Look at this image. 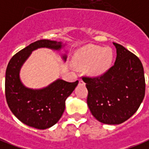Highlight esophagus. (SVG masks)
I'll use <instances>...</instances> for the list:
<instances>
[{"label":"esophagus","mask_w":149,"mask_h":149,"mask_svg":"<svg viewBox=\"0 0 149 149\" xmlns=\"http://www.w3.org/2000/svg\"><path fill=\"white\" fill-rule=\"evenodd\" d=\"M79 82H80L81 84H84V81H83V80H80V81H79Z\"/></svg>","instance_id":"obj_1"}]
</instances>
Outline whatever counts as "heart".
<instances>
[{"instance_id": "heart-1", "label": "heart", "mask_w": 149, "mask_h": 149, "mask_svg": "<svg viewBox=\"0 0 149 149\" xmlns=\"http://www.w3.org/2000/svg\"><path fill=\"white\" fill-rule=\"evenodd\" d=\"M113 54L109 48L102 49L100 46L86 45L76 52L74 65L78 68H87L89 74L99 76L109 68Z\"/></svg>"}]
</instances>
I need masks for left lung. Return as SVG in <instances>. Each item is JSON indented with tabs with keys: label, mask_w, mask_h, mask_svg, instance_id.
Returning a JSON list of instances; mask_svg holds the SVG:
<instances>
[{
	"label": "left lung",
	"mask_w": 149,
	"mask_h": 149,
	"mask_svg": "<svg viewBox=\"0 0 149 149\" xmlns=\"http://www.w3.org/2000/svg\"><path fill=\"white\" fill-rule=\"evenodd\" d=\"M116 49L114 65L95 77H83L86 83L87 104L98 121L119 125L137 111L145 94L142 63L124 46L113 43Z\"/></svg>",
	"instance_id": "8db88e82"
}]
</instances>
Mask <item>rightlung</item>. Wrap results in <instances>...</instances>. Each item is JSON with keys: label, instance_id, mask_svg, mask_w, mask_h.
Segmentation results:
<instances>
[{"label": "right lung", "instance_id": "obj_1", "mask_svg": "<svg viewBox=\"0 0 149 149\" xmlns=\"http://www.w3.org/2000/svg\"><path fill=\"white\" fill-rule=\"evenodd\" d=\"M62 42L40 40L16 53L9 61L5 73V97L9 109L24 125L37 129H46L61 117L65 100L77 86L78 81L67 82L58 79L48 87L32 89L21 83L19 72L32 52L39 48L60 50ZM66 60V56H63Z\"/></svg>", "mask_w": 149, "mask_h": 149}]
</instances>
